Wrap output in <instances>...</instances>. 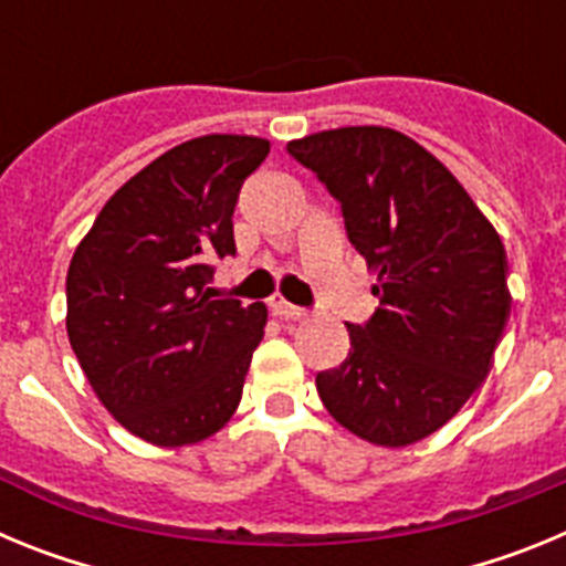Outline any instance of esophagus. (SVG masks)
I'll list each match as a JSON object with an SVG mask.
<instances>
[{
	"label": "esophagus",
	"mask_w": 566,
	"mask_h": 566,
	"mask_svg": "<svg viewBox=\"0 0 566 566\" xmlns=\"http://www.w3.org/2000/svg\"><path fill=\"white\" fill-rule=\"evenodd\" d=\"M272 312L280 314L283 319H306L308 317L306 308L292 306V303H289V300H283V297H272Z\"/></svg>",
	"instance_id": "1"
}]
</instances>
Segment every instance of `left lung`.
<instances>
[{"label": "left lung", "instance_id": "obj_1", "mask_svg": "<svg viewBox=\"0 0 566 566\" xmlns=\"http://www.w3.org/2000/svg\"><path fill=\"white\" fill-rule=\"evenodd\" d=\"M286 149L337 198L377 272L379 308L348 323L352 352L317 374L319 399L365 442L431 437L488 377L507 326L502 238L451 169L397 129H323Z\"/></svg>", "mask_w": 566, "mask_h": 566}]
</instances>
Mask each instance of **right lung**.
<instances>
[{"mask_svg":"<svg viewBox=\"0 0 566 566\" xmlns=\"http://www.w3.org/2000/svg\"><path fill=\"white\" fill-rule=\"evenodd\" d=\"M266 138L201 135L158 155L104 203L67 269V337L118 422L158 448L232 419L266 306L214 300L209 260L234 254L238 192Z\"/></svg>","mask_w":566,"mask_h":566,"instance_id":"1","label":"right lung"}]
</instances>
